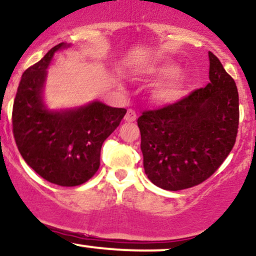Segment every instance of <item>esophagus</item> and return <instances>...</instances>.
<instances>
[{
  "label": "esophagus",
  "instance_id": "obj_1",
  "mask_svg": "<svg viewBox=\"0 0 256 256\" xmlns=\"http://www.w3.org/2000/svg\"><path fill=\"white\" fill-rule=\"evenodd\" d=\"M136 120V112L133 108H128L127 114H126V120L127 122H134Z\"/></svg>",
  "mask_w": 256,
  "mask_h": 256
}]
</instances>
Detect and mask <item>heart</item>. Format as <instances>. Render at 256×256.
I'll return each mask as SVG.
<instances>
[{
  "instance_id": "obj_1",
  "label": "heart",
  "mask_w": 256,
  "mask_h": 256,
  "mask_svg": "<svg viewBox=\"0 0 256 256\" xmlns=\"http://www.w3.org/2000/svg\"><path fill=\"white\" fill-rule=\"evenodd\" d=\"M175 70V65L169 62H156L144 66L142 74L145 76H166ZM185 74L175 72L164 83L160 84L154 92V98L156 102L162 104H169L182 96L184 86H185Z\"/></svg>"
}]
</instances>
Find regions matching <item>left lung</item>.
I'll return each mask as SVG.
<instances>
[{
  "label": "left lung",
  "instance_id": "obj_1",
  "mask_svg": "<svg viewBox=\"0 0 256 256\" xmlns=\"http://www.w3.org/2000/svg\"><path fill=\"white\" fill-rule=\"evenodd\" d=\"M209 83L179 102L138 118L144 169L169 191L200 185L222 164L236 142L240 102L234 80L209 52Z\"/></svg>",
  "mask_w": 256,
  "mask_h": 256
}]
</instances>
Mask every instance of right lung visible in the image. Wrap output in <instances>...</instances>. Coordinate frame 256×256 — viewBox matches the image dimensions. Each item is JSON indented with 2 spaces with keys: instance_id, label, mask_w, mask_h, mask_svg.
I'll return each mask as SVG.
<instances>
[{
  "instance_id": "1",
  "label": "right lung",
  "mask_w": 256,
  "mask_h": 256,
  "mask_svg": "<svg viewBox=\"0 0 256 256\" xmlns=\"http://www.w3.org/2000/svg\"><path fill=\"white\" fill-rule=\"evenodd\" d=\"M66 47L68 44L59 43L24 71L12 123L16 144L28 166L52 184L77 186L98 172L102 142L127 110L100 102L59 112L47 110L42 99L47 68L54 53Z\"/></svg>"
}]
</instances>
